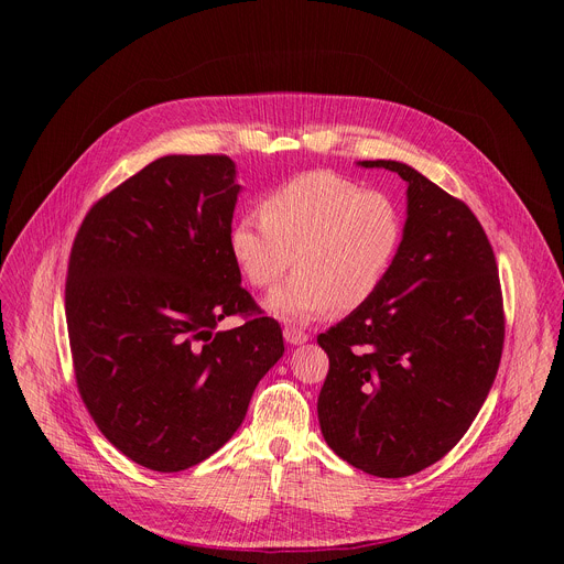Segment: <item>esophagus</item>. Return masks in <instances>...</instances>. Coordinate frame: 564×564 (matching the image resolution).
<instances>
[{
	"label": "esophagus",
	"mask_w": 564,
	"mask_h": 564,
	"mask_svg": "<svg viewBox=\"0 0 564 564\" xmlns=\"http://www.w3.org/2000/svg\"><path fill=\"white\" fill-rule=\"evenodd\" d=\"M283 336H285V340H288L290 345H302V343L308 340V334L302 332V329H297V327H285V329H283Z\"/></svg>",
	"instance_id": "obj_1"
}]
</instances>
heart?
<instances>
[{
	"label": "heart",
	"instance_id": "obj_1",
	"mask_svg": "<svg viewBox=\"0 0 564 564\" xmlns=\"http://www.w3.org/2000/svg\"><path fill=\"white\" fill-rule=\"evenodd\" d=\"M402 240L404 215L391 194L336 171H306L267 192L260 215L232 224L230 253L253 288L274 285L294 260L300 270L267 306L281 319L311 322L370 302Z\"/></svg>",
	"mask_w": 564,
	"mask_h": 564
}]
</instances>
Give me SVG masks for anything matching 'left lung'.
Listing matches in <instances>:
<instances>
[{
    "mask_svg": "<svg viewBox=\"0 0 564 564\" xmlns=\"http://www.w3.org/2000/svg\"><path fill=\"white\" fill-rule=\"evenodd\" d=\"M361 166L406 181L404 240L375 297L317 336L329 357L317 419L347 464L406 478L448 455L478 416L506 313L496 256L470 207L402 162Z\"/></svg>",
    "mask_w": 564,
    "mask_h": 564,
    "instance_id": "left-lung-1",
    "label": "left lung"
}]
</instances>
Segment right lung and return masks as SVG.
Instances as JSON below:
<instances>
[{"label":"right lung","mask_w":564,"mask_h":564,"mask_svg":"<svg viewBox=\"0 0 564 564\" xmlns=\"http://www.w3.org/2000/svg\"><path fill=\"white\" fill-rule=\"evenodd\" d=\"M240 185L226 155H166L86 213L68 258L77 391L113 448L160 473L217 453L242 425L283 332L230 253ZM228 314L246 324L215 333Z\"/></svg>","instance_id":"obj_1"}]
</instances>
